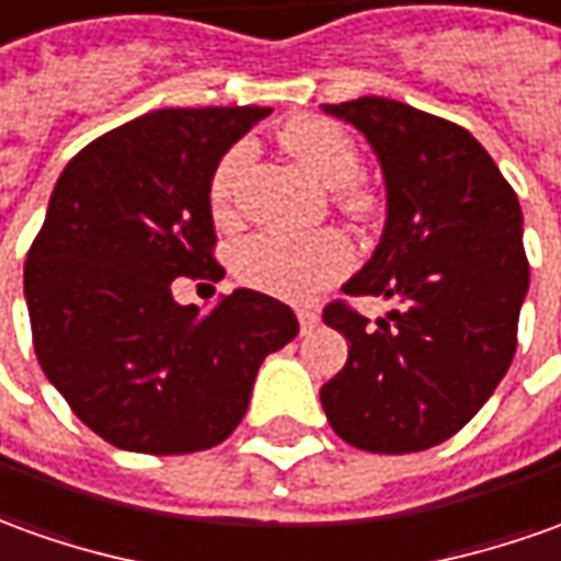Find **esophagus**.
<instances>
[{
	"instance_id": "1",
	"label": "esophagus",
	"mask_w": 561,
	"mask_h": 561,
	"mask_svg": "<svg viewBox=\"0 0 561 561\" xmlns=\"http://www.w3.org/2000/svg\"><path fill=\"white\" fill-rule=\"evenodd\" d=\"M296 318H299V327H302V332H311L314 327H318L320 314L314 311V308H299V311H296Z\"/></svg>"
}]
</instances>
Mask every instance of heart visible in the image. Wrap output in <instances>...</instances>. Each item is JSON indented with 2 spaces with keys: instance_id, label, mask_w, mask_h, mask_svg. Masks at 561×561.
Here are the masks:
<instances>
[{
  "instance_id": "1",
  "label": "heart",
  "mask_w": 561,
  "mask_h": 561,
  "mask_svg": "<svg viewBox=\"0 0 561 561\" xmlns=\"http://www.w3.org/2000/svg\"><path fill=\"white\" fill-rule=\"evenodd\" d=\"M284 146L302 161V168L332 188L335 204L354 219L376 214V195L357 183L360 152L345 127L320 115H305L284 127ZM250 158L247 142H234L216 161L210 176V207L219 219H229L234 207V185ZM354 265V247L342 231L320 229L311 234L262 229L247 234L234 247V274L247 287L272 293L277 299L305 302L320 289L345 277Z\"/></svg>"
}]
</instances>
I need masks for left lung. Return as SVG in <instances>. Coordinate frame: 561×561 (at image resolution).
Listing matches in <instances>:
<instances>
[{"label":"left lung","instance_id":"8db88e82","mask_svg":"<svg viewBox=\"0 0 561 561\" xmlns=\"http://www.w3.org/2000/svg\"><path fill=\"white\" fill-rule=\"evenodd\" d=\"M376 149L388 222L373 259L323 323L347 339L342 373L320 388L332 431L354 449L405 455L455 436L516 354L528 289L523 210L467 127L385 96L330 103ZM357 295L398 302L369 324Z\"/></svg>","mask_w":561,"mask_h":561}]
</instances>
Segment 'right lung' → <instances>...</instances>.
Returning <instances> with one entry per match:
<instances>
[{"mask_svg": "<svg viewBox=\"0 0 561 561\" xmlns=\"http://www.w3.org/2000/svg\"><path fill=\"white\" fill-rule=\"evenodd\" d=\"M268 106L158 110L88 142L54 185L23 293L33 347L96 436L142 455L219 446L262 360L296 339L293 308L234 289L207 318L176 277L222 280L210 176Z\"/></svg>", "mask_w": 561, "mask_h": 561, "instance_id": "obj_1", "label": "right lung"}]
</instances>
